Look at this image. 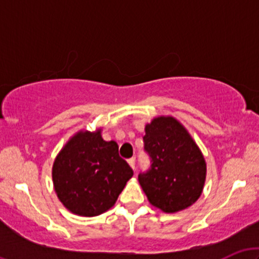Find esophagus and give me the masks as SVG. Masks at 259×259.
Returning a JSON list of instances; mask_svg holds the SVG:
<instances>
[{"label": "esophagus", "mask_w": 259, "mask_h": 259, "mask_svg": "<svg viewBox=\"0 0 259 259\" xmlns=\"http://www.w3.org/2000/svg\"><path fill=\"white\" fill-rule=\"evenodd\" d=\"M127 163H129V165L132 167L133 170H135V158L127 159Z\"/></svg>", "instance_id": "esophagus-1"}]
</instances>
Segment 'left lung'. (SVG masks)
Here are the masks:
<instances>
[{
	"label": "left lung",
	"mask_w": 259,
	"mask_h": 259,
	"mask_svg": "<svg viewBox=\"0 0 259 259\" xmlns=\"http://www.w3.org/2000/svg\"><path fill=\"white\" fill-rule=\"evenodd\" d=\"M145 151L151 169L139 183L153 207L177 213L200 198L207 165L200 147L186 127L170 115H160L145 126Z\"/></svg>",
	"instance_id": "obj_1"
}]
</instances>
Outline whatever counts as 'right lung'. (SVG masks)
<instances>
[{"mask_svg":"<svg viewBox=\"0 0 259 259\" xmlns=\"http://www.w3.org/2000/svg\"><path fill=\"white\" fill-rule=\"evenodd\" d=\"M101 133L102 129L80 130L53 162L52 180L58 200L76 215L107 212L134 174L119 157L117 142L105 141Z\"/></svg>","mask_w":259,"mask_h":259,"instance_id":"right-lung-1","label":"right lung"}]
</instances>
